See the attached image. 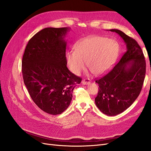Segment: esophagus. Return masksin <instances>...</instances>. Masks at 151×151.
<instances>
[{"label":"esophagus","instance_id":"1","mask_svg":"<svg viewBox=\"0 0 151 151\" xmlns=\"http://www.w3.org/2000/svg\"><path fill=\"white\" fill-rule=\"evenodd\" d=\"M82 83H83V84L86 85V84H89L91 83V80L89 79H84L82 81Z\"/></svg>","mask_w":151,"mask_h":151}]
</instances>
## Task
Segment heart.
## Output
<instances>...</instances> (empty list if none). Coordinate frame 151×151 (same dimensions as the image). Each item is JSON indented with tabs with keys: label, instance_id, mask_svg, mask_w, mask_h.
I'll return each mask as SVG.
<instances>
[{
	"label": "heart",
	"instance_id": "obj_1",
	"mask_svg": "<svg viewBox=\"0 0 151 151\" xmlns=\"http://www.w3.org/2000/svg\"><path fill=\"white\" fill-rule=\"evenodd\" d=\"M118 50L116 42L99 36H92L80 41L76 45L75 52L67 53L70 70L79 75L85 67V62L96 75H101L111 67Z\"/></svg>",
	"mask_w": 151,
	"mask_h": 151
}]
</instances>
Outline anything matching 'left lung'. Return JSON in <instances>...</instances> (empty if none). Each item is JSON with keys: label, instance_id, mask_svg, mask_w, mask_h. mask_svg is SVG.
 Segmentation results:
<instances>
[{"label": "left lung", "instance_id": "left-lung-1", "mask_svg": "<svg viewBox=\"0 0 151 151\" xmlns=\"http://www.w3.org/2000/svg\"><path fill=\"white\" fill-rule=\"evenodd\" d=\"M119 35L127 45V51L112 69L96 81L99 86L95 103L103 113L118 115L130 107L142 88L146 63L138 43L118 29H110Z\"/></svg>", "mask_w": 151, "mask_h": 151}]
</instances>
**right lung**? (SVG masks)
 <instances>
[{"label":"right lung","mask_w":151,"mask_h":151,"mask_svg":"<svg viewBox=\"0 0 151 151\" xmlns=\"http://www.w3.org/2000/svg\"><path fill=\"white\" fill-rule=\"evenodd\" d=\"M68 28H46L27 44L22 60L24 83L31 99L45 112L58 115L70 105L75 87L82 79L67 67Z\"/></svg>","instance_id":"add662e5"}]
</instances>
